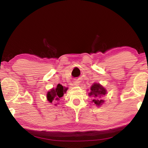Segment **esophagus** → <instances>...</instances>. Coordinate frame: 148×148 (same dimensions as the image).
<instances>
[{"label":"esophagus","instance_id":"34e87169","mask_svg":"<svg viewBox=\"0 0 148 148\" xmlns=\"http://www.w3.org/2000/svg\"><path fill=\"white\" fill-rule=\"evenodd\" d=\"M73 83L74 84V86H78L79 84V81L78 80V79H75V80H74Z\"/></svg>","mask_w":148,"mask_h":148}]
</instances>
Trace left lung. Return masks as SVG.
Returning <instances> with one entry per match:
<instances>
[{
	"label": "left lung",
	"mask_w": 148,
	"mask_h": 148,
	"mask_svg": "<svg viewBox=\"0 0 148 148\" xmlns=\"http://www.w3.org/2000/svg\"><path fill=\"white\" fill-rule=\"evenodd\" d=\"M105 94H106V90L99 84H94L92 85L91 87V91L89 93V95L95 98L93 100V102L97 106L101 105L104 102L103 100L101 99V97Z\"/></svg>",
	"instance_id": "obj_1"
}]
</instances>
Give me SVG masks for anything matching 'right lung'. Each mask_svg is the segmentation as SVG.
<instances>
[{"instance_id": "1", "label": "right lung", "mask_w": 148, "mask_h": 148, "mask_svg": "<svg viewBox=\"0 0 148 148\" xmlns=\"http://www.w3.org/2000/svg\"><path fill=\"white\" fill-rule=\"evenodd\" d=\"M66 90L67 88H64L61 84H58L57 88L55 89H51V90L47 93V100L50 103L59 101L60 98L64 95V93H66Z\"/></svg>"}]
</instances>
